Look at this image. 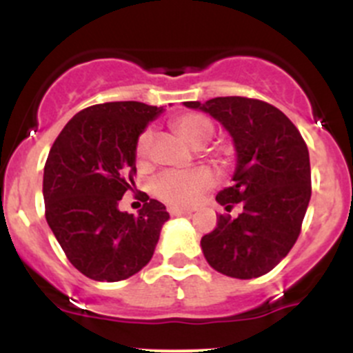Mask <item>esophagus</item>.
<instances>
[{
  "mask_svg": "<svg viewBox=\"0 0 353 353\" xmlns=\"http://www.w3.org/2000/svg\"><path fill=\"white\" fill-rule=\"evenodd\" d=\"M169 213L170 216H186V215H191V210H186V208H177V206H169Z\"/></svg>",
  "mask_w": 353,
  "mask_h": 353,
  "instance_id": "1",
  "label": "esophagus"
}]
</instances>
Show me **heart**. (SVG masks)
I'll return each instance as SVG.
<instances>
[{"label": "heart", "instance_id": "heart-1", "mask_svg": "<svg viewBox=\"0 0 353 353\" xmlns=\"http://www.w3.org/2000/svg\"><path fill=\"white\" fill-rule=\"evenodd\" d=\"M172 126L177 134L193 147L205 145L213 134L212 121L206 119L201 114H184L174 121ZM152 141H154V133L150 130H145L137 141L138 159L145 160L150 155ZM212 184L213 177L210 170L198 167V169L191 170H167L155 177L152 190L157 198L169 203L170 206L188 208V206L194 205L199 194L205 193Z\"/></svg>", "mask_w": 353, "mask_h": 353}]
</instances>
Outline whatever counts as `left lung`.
I'll use <instances>...</instances> for the list:
<instances>
[{
  "label": "left lung",
  "instance_id": "left-lung-1",
  "mask_svg": "<svg viewBox=\"0 0 353 353\" xmlns=\"http://www.w3.org/2000/svg\"><path fill=\"white\" fill-rule=\"evenodd\" d=\"M219 121L232 137L237 163L232 183L216 194L232 219L216 216V227L201 237L206 261L227 276L258 279L288 254L301 234L311 199V163L301 133L280 109L248 97H215L184 102Z\"/></svg>",
  "mask_w": 353,
  "mask_h": 353
}]
</instances>
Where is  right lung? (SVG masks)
Listing matches in <instances>:
<instances>
[{
	"instance_id": "1",
	"label": "right lung",
	"mask_w": 353,
	"mask_h": 353,
	"mask_svg": "<svg viewBox=\"0 0 353 353\" xmlns=\"http://www.w3.org/2000/svg\"><path fill=\"white\" fill-rule=\"evenodd\" d=\"M163 108L105 102L74 114L44 167L46 220L71 265L97 282H119L152 259L165 206L143 193L134 216L119 201L133 190L137 141Z\"/></svg>"
}]
</instances>
